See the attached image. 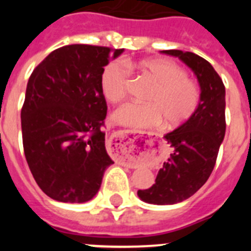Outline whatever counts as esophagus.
<instances>
[{"instance_id": "34e87169", "label": "esophagus", "mask_w": 251, "mask_h": 251, "mask_svg": "<svg viewBox=\"0 0 251 251\" xmlns=\"http://www.w3.org/2000/svg\"><path fill=\"white\" fill-rule=\"evenodd\" d=\"M115 134H117V136H127V134H126V132H123V130H119V132H117Z\"/></svg>"}]
</instances>
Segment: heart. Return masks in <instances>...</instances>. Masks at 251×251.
Here are the masks:
<instances>
[{
	"instance_id": "heart-1",
	"label": "heart",
	"mask_w": 251,
	"mask_h": 251,
	"mask_svg": "<svg viewBox=\"0 0 251 251\" xmlns=\"http://www.w3.org/2000/svg\"><path fill=\"white\" fill-rule=\"evenodd\" d=\"M138 69L157 84L148 95V104L128 101L115 110L113 119L126 127L142 129L159 126L166 121L168 127H177L191 118L200 104V89L187 77V73L168 60H143ZM129 68L122 61H113L100 75L104 98L117 103L126 97Z\"/></svg>"
}]
</instances>
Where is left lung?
<instances>
[{
	"label": "left lung",
	"mask_w": 251,
	"mask_h": 251,
	"mask_svg": "<svg viewBox=\"0 0 251 251\" xmlns=\"http://www.w3.org/2000/svg\"><path fill=\"white\" fill-rule=\"evenodd\" d=\"M178 57L196 75L200 84V104L191 118L163 138L174 152L147 190H138L142 201L152 205H174L196 194L207 181L225 137V86L207 60L190 51L163 50Z\"/></svg>",
	"instance_id": "left-lung-1"
}]
</instances>
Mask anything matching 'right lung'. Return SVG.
I'll return each mask as SVG.
<instances>
[{
  "mask_svg": "<svg viewBox=\"0 0 251 251\" xmlns=\"http://www.w3.org/2000/svg\"><path fill=\"white\" fill-rule=\"evenodd\" d=\"M124 51L66 45L36 66L21 110L22 143L39 187L60 202L83 203L98 194L113 165L103 130L104 66Z\"/></svg>",
  "mask_w": 251,
  "mask_h": 251,
  "instance_id": "add662e5",
  "label": "right lung"
}]
</instances>
